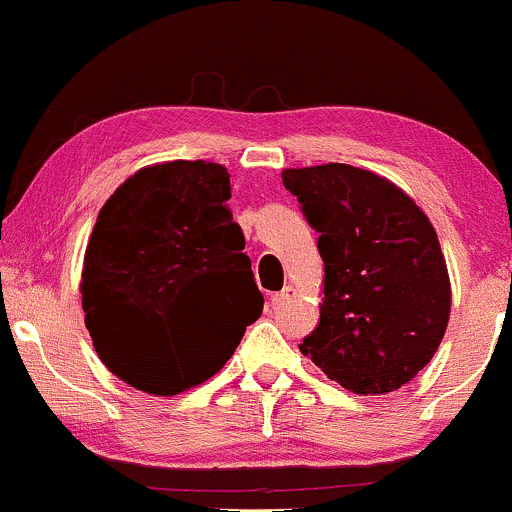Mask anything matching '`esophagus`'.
<instances>
[{"label": "esophagus", "mask_w": 512, "mask_h": 512, "mask_svg": "<svg viewBox=\"0 0 512 512\" xmlns=\"http://www.w3.org/2000/svg\"><path fill=\"white\" fill-rule=\"evenodd\" d=\"M292 299H294V287H292V284H287L282 292L272 294V306H274V309H279V306H287Z\"/></svg>", "instance_id": "1"}]
</instances>
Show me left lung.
<instances>
[{"mask_svg":"<svg viewBox=\"0 0 512 512\" xmlns=\"http://www.w3.org/2000/svg\"><path fill=\"white\" fill-rule=\"evenodd\" d=\"M319 233L324 299L299 351L355 395L407 385L437 353L451 282L437 230L385 176L351 164L284 169Z\"/></svg>","mask_w":512,"mask_h":512,"instance_id":"obj_1","label":"left lung"}]
</instances>
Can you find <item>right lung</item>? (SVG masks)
I'll use <instances>...</instances> for the list:
<instances>
[{"mask_svg":"<svg viewBox=\"0 0 512 512\" xmlns=\"http://www.w3.org/2000/svg\"><path fill=\"white\" fill-rule=\"evenodd\" d=\"M230 174L213 161L139 169L100 208L85 247V328L110 373L171 397L213 378L260 319L262 299L233 223ZM241 324H222V304Z\"/></svg>","mask_w":512,"mask_h":512,"instance_id":"add662e5","label":"right lung"}]
</instances>
